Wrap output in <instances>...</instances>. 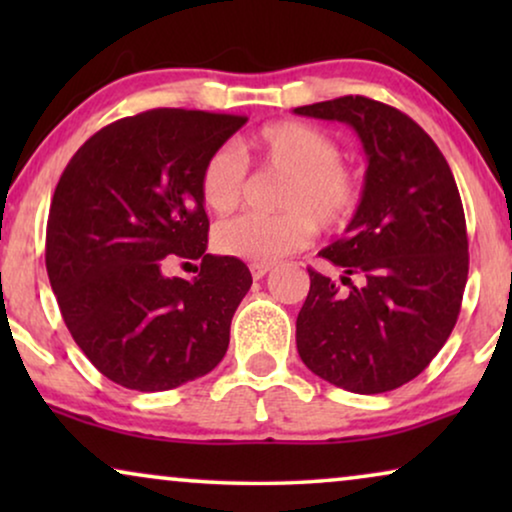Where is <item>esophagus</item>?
I'll return each mask as SVG.
<instances>
[{"label": "esophagus", "mask_w": 512, "mask_h": 512, "mask_svg": "<svg viewBox=\"0 0 512 512\" xmlns=\"http://www.w3.org/2000/svg\"><path fill=\"white\" fill-rule=\"evenodd\" d=\"M249 270H251V277H254V279H263L272 270V265L270 263H251Z\"/></svg>", "instance_id": "34e87169"}]
</instances>
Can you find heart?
<instances>
[{
    "instance_id": "b5f03b06",
    "label": "heart",
    "mask_w": 512,
    "mask_h": 512,
    "mask_svg": "<svg viewBox=\"0 0 512 512\" xmlns=\"http://www.w3.org/2000/svg\"><path fill=\"white\" fill-rule=\"evenodd\" d=\"M249 153L265 170L284 174L277 188V214H244L214 230L221 254L251 263H275L303 249L314 226L335 230L352 221L361 202V179L342 163V149L321 128L300 121L263 125L247 142ZM247 191V163L230 146L207 158L200 193L214 214H230Z\"/></svg>"
}]
</instances>
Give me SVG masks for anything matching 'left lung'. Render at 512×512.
<instances>
[{"label": "left lung", "mask_w": 512, "mask_h": 512, "mask_svg": "<svg viewBox=\"0 0 512 512\" xmlns=\"http://www.w3.org/2000/svg\"><path fill=\"white\" fill-rule=\"evenodd\" d=\"M293 111L347 123L368 160L345 237L319 251L340 282L307 270L298 354L335 387L384 394L415 380L457 324L468 277L457 184L436 142L389 104L347 95Z\"/></svg>", "instance_id": "1"}]
</instances>
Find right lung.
I'll use <instances>...</instances> for the list:
<instances>
[{"instance_id": "right-lung-1", "label": "right lung", "mask_w": 512, "mask_h": 512, "mask_svg": "<svg viewBox=\"0 0 512 512\" xmlns=\"http://www.w3.org/2000/svg\"><path fill=\"white\" fill-rule=\"evenodd\" d=\"M244 116L151 109L95 132L55 186L46 270L90 363L135 391H167L219 366L251 272L207 254L202 167ZM167 255L200 260L165 278Z\"/></svg>"}]
</instances>
